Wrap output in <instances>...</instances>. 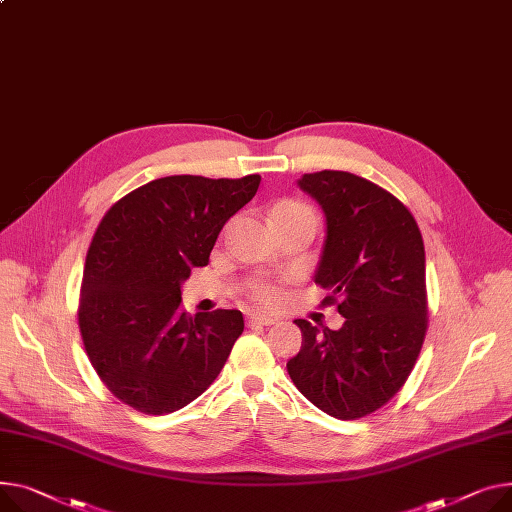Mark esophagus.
Instances as JSON below:
<instances>
[{"label":"esophagus","mask_w":512,"mask_h":512,"mask_svg":"<svg viewBox=\"0 0 512 512\" xmlns=\"http://www.w3.org/2000/svg\"><path fill=\"white\" fill-rule=\"evenodd\" d=\"M278 321V317L274 315H267V313H251L247 317V323L253 327V325H274Z\"/></svg>","instance_id":"1"}]
</instances>
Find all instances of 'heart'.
Returning a JSON list of instances; mask_svg holds the SVG:
<instances>
[{
    "instance_id": "1",
    "label": "heart",
    "mask_w": 512,
    "mask_h": 512,
    "mask_svg": "<svg viewBox=\"0 0 512 512\" xmlns=\"http://www.w3.org/2000/svg\"><path fill=\"white\" fill-rule=\"evenodd\" d=\"M311 212V208H306L304 203L300 201H292V199H286V201H280L278 206L271 210V220L274 218H280V216H292V214H306ZM251 296L263 304H274L278 298H280V290L276 286L271 284H255L251 286Z\"/></svg>"
}]
</instances>
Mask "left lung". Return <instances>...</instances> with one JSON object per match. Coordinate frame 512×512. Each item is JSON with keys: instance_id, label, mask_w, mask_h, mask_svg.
<instances>
[{"instance_id": "left-lung-1", "label": "left lung", "mask_w": 512, "mask_h": 512, "mask_svg": "<svg viewBox=\"0 0 512 512\" xmlns=\"http://www.w3.org/2000/svg\"><path fill=\"white\" fill-rule=\"evenodd\" d=\"M298 187L325 214L315 284L331 290L342 329L296 319L302 348L286 368L298 391L337 420L383 407L407 381L428 327L426 255L403 203L344 170L304 175Z\"/></svg>"}]
</instances>
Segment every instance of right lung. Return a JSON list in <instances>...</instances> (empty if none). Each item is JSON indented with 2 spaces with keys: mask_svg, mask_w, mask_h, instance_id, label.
<instances>
[{
  "mask_svg": "<svg viewBox=\"0 0 512 512\" xmlns=\"http://www.w3.org/2000/svg\"><path fill=\"white\" fill-rule=\"evenodd\" d=\"M261 177L175 175L113 203L86 255L78 323L107 389L148 416L173 414L206 391L245 329L241 311L187 315L181 284L210 261L230 216Z\"/></svg>",
  "mask_w": 512,
  "mask_h": 512,
  "instance_id": "right-lung-1",
  "label": "right lung"
}]
</instances>
